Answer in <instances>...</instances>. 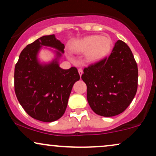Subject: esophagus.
Listing matches in <instances>:
<instances>
[{
	"label": "esophagus",
	"mask_w": 156,
	"mask_h": 156,
	"mask_svg": "<svg viewBox=\"0 0 156 156\" xmlns=\"http://www.w3.org/2000/svg\"><path fill=\"white\" fill-rule=\"evenodd\" d=\"M78 73H79L80 76H81V75L83 74V70L81 68H78Z\"/></svg>",
	"instance_id": "esophagus-1"
}]
</instances>
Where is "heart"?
Returning a JSON list of instances; mask_svg holds the SVG:
<instances>
[{
	"instance_id": "heart-1",
	"label": "heart",
	"mask_w": 156,
	"mask_h": 156,
	"mask_svg": "<svg viewBox=\"0 0 156 156\" xmlns=\"http://www.w3.org/2000/svg\"><path fill=\"white\" fill-rule=\"evenodd\" d=\"M112 46V41L110 37L92 35L75 41L70 48L75 53H86L87 61L94 62L105 57Z\"/></svg>"
}]
</instances>
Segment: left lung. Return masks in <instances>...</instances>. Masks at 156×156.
<instances>
[{
  "instance_id": "left-lung-1",
  "label": "left lung",
  "mask_w": 156,
  "mask_h": 156,
  "mask_svg": "<svg viewBox=\"0 0 156 156\" xmlns=\"http://www.w3.org/2000/svg\"><path fill=\"white\" fill-rule=\"evenodd\" d=\"M81 78L93 111L112 117L124 111L136 94L137 65L130 48L119 40L109 57L84 68Z\"/></svg>"
}]
</instances>
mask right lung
I'll list each match as a JSON object with an SVG mask.
<instances>
[{"mask_svg": "<svg viewBox=\"0 0 156 156\" xmlns=\"http://www.w3.org/2000/svg\"><path fill=\"white\" fill-rule=\"evenodd\" d=\"M56 48L57 57L51 63L41 64L37 60L41 47ZM65 45L54 35H44L28 44L20 54L14 69V91L25 112L43 122L57 121L65 113L71 90L80 79L76 67H59L58 59Z\"/></svg>", "mask_w": 156, "mask_h": 156, "instance_id": "obj_1", "label": "right lung"}]
</instances>
